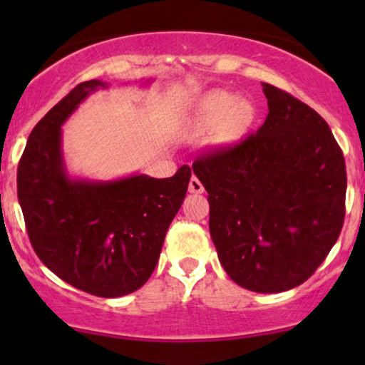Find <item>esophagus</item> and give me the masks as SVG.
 I'll list each match as a JSON object with an SVG mask.
<instances>
[{"label":"esophagus","instance_id":"34e87169","mask_svg":"<svg viewBox=\"0 0 365 365\" xmlns=\"http://www.w3.org/2000/svg\"><path fill=\"white\" fill-rule=\"evenodd\" d=\"M189 192H192V194H202L204 192L202 182L199 181L196 176H192L191 181H189Z\"/></svg>","mask_w":365,"mask_h":365}]
</instances>
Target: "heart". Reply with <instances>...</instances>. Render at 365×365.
Masks as SVG:
<instances>
[{
    "label": "heart",
    "instance_id": "obj_1",
    "mask_svg": "<svg viewBox=\"0 0 365 365\" xmlns=\"http://www.w3.org/2000/svg\"><path fill=\"white\" fill-rule=\"evenodd\" d=\"M252 114L251 104L226 91H212L202 98L196 113V128L211 129L224 124V138L232 139L246 128Z\"/></svg>",
    "mask_w": 365,
    "mask_h": 365
}]
</instances>
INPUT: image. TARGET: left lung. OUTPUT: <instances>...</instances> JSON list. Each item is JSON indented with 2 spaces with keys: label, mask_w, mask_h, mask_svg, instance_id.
Wrapping results in <instances>:
<instances>
[{
  "label": "left lung",
  "mask_w": 365,
  "mask_h": 365,
  "mask_svg": "<svg viewBox=\"0 0 365 365\" xmlns=\"http://www.w3.org/2000/svg\"><path fill=\"white\" fill-rule=\"evenodd\" d=\"M269 113L244 141L197 158L224 271L262 294L297 287L327 257L346 214V163L327 123L262 83Z\"/></svg>",
  "instance_id": "obj_1"
}]
</instances>
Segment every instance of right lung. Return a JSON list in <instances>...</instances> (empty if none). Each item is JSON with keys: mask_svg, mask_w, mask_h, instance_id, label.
<instances>
[{"mask_svg": "<svg viewBox=\"0 0 365 365\" xmlns=\"http://www.w3.org/2000/svg\"><path fill=\"white\" fill-rule=\"evenodd\" d=\"M108 86L99 79L78 84L34 126L18 164V201L34 252L49 271L93 296L121 297L151 277L191 169L181 166L166 179L69 176L61 126L79 103Z\"/></svg>", "mask_w": 365, "mask_h": 365, "instance_id": "obj_1", "label": "right lung"}]
</instances>
